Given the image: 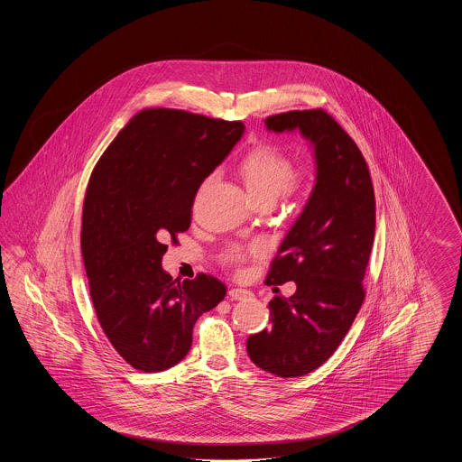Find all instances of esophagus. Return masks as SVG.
<instances>
[{"label":"esophagus","instance_id":"obj_1","mask_svg":"<svg viewBox=\"0 0 462 462\" xmlns=\"http://www.w3.org/2000/svg\"><path fill=\"white\" fill-rule=\"evenodd\" d=\"M228 296H230V300H247L253 296V292L247 289H242V287H234L228 291Z\"/></svg>","mask_w":462,"mask_h":462}]
</instances>
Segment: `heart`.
<instances>
[{
    "instance_id": "heart-1",
    "label": "heart",
    "mask_w": 462,
    "mask_h": 462,
    "mask_svg": "<svg viewBox=\"0 0 462 462\" xmlns=\"http://www.w3.org/2000/svg\"><path fill=\"white\" fill-rule=\"evenodd\" d=\"M242 181L254 202L270 200L282 194L301 198L311 189L317 168L311 162H301L292 166V157L286 149L273 143H260L251 149L239 164ZM264 251L262 242H253L249 245H230L223 262L232 266H241L247 258L260 256Z\"/></svg>"
}]
</instances>
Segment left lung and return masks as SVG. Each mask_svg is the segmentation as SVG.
Instances as JSON below:
<instances>
[{
	"instance_id": "1",
	"label": "left lung",
	"mask_w": 462,
	"mask_h": 462,
	"mask_svg": "<svg viewBox=\"0 0 462 462\" xmlns=\"http://www.w3.org/2000/svg\"><path fill=\"white\" fill-rule=\"evenodd\" d=\"M268 130H300L313 143L317 183L300 218L270 263L266 284L272 328L247 337L249 358L266 373L298 377L337 350L365 300L364 277L373 249L375 198L369 166L324 109L266 117ZM289 280L297 292L282 297Z\"/></svg>"
}]
</instances>
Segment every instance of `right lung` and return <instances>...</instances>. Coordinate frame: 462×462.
<instances>
[{
  "label": "right lung",
  "instance_id": "obj_1",
  "mask_svg": "<svg viewBox=\"0 0 462 462\" xmlns=\"http://www.w3.org/2000/svg\"><path fill=\"white\" fill-rule=\"evenodd\" d=\"M242 133L241 121L140 110L91 171L81 221L89 296L110 345L136 371L176 365L199 317L226 294L213 275L173 281L161 262L164 242L189 230L200 183Z\"/></svg>",
  "mask_w": 462,
  "mask_h": 462
}]
</instances>
